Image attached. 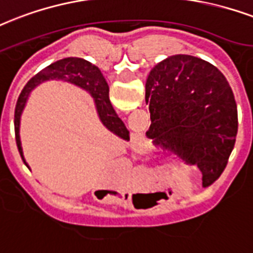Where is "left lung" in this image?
Instances as JSON below:
<instances>
[{
  "label": "left lung",
  "mask_w": 253,
  "mask_h": 253,
  "mask_svg": "<svg viewBox=\"0 0 253 253\" xmlns=\"http://www.w3.org/2000/svg\"><path fill=\"white\" fill-rule=\"evenodd\" d=\"M146 101L151 114L147 138L198 166L203 187L215 182L238 134V107L224 75L198 57L171 55L150 71Z\"/></svg>",
  "instance_id": "1"
}]
</instances>
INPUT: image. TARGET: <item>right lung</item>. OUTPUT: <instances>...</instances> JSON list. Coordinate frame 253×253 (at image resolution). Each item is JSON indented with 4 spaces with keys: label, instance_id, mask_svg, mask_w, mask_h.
Wrapping results in <instances>:
<instances>
[{
    "label": "right lung",
    "instance_id": "1",
    "mask_svg": "<svg viewBox=\"0 0 253 253\" xmlns=\"http://www.w3.org/2000/svg\"><path fill=\"white\" fill-rule=\"evenodd\" d=\"M53 80L69 82V84H75V86L90 92V95L92 96V99L95 102L96 113H98L101 122L103 123V126L109 131H111L113 134L119 136L121 139L130 140V132L111 106L109 98V84L103 78L101 70L95 65H92L82 58H63L57 62L51 63L47 67H45L43 70L40 71L38 74L34 75L32 80L26 84L22 92L19 94L18 101H17L14 113L15 140H17V147H18V151L21 154V158L28 167L29 165L25 161L24 151H22V146H21V138H19L21 114L24 111L25 105L28 102V98L32 90H34L38 84H43L46 81Z\"/></svg>",
    "mask_w": 253,
    "mask_h": 253
}]
</instances>
